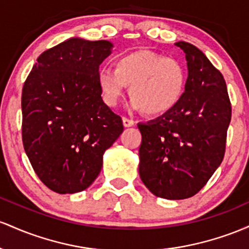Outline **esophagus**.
Listing matches in <instances>:
<instances>
[{
    "label": "esophagus",
    "mask_w": 249,
    "mask_h": 249,
    "mask_svg": "<svg viewBox=\"0 0 249 249\" xmlns=\"http://www.w3.org/2000/svg\"><path fill=\"white\" fill-rule=\"evenodd\" d=\"M122 122H124V125L125 128L132 127V125H134V121H133V120L127 119V117H124V119H122Z\"/></svg>",
    "instance_id": "obj_1"
}]
</instances>
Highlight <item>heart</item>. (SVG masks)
Segmentation results:
<instances>
[{
	"mask_svg": "<svg viewBox=\"0 0 249 249\" xmlns=\"http://www.w3.org/2000/svg\"><path fill=\"white\" fill-rule=\"evenodd\" d=\"M186 81L185 69L178 61L148 50L121 55L115 68L102 66L97 71V83L108 107H116L130 86V107L149 116L174 109L185 93Z\"/></svg>",
	"mask_w": 249,
	"mask_h": 249,
	"instance_id": "heart-1",
	"label": "heart"
}]
</instances>
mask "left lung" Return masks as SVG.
Instances as JSON below:
<instances>
[{
  "instance_id": "1",
  "label": "left lung",
  "mask_w": 249,
  "mask_h": 249,
  "mask_svg": "<svg viewBox=\"0 0 249 249\" xmlns=\"http://www.w3.org/2000/svg\"><path fill=\"white\" fill-rule=\"evenodd\" d=\"M175 46L186 55L188 77L177 107L139 124V174L155 196L191 197L207 183L225 155L231 107L222 74L188 42Z\"/></svg>"
}]
</instances>
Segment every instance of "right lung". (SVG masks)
Segmentation results:
<instances>
[{"label":"right lung","mask_w":249,"mask_h":249,"mask_svg":"<svg viewBox=\"0 0 249 249\" xmlns=\"http://www.w3.org/2000/svg\"><path fill=\"white\" fill-rule=\"evenodd\" d=\"M111 49L109 41L71 37L42 53L24 82V150L36 175L58 194L87 189L101 172L105 152L124 132L97 83Z\"/></svg>","instance_id":"right-lung-1"}]
</instances>
